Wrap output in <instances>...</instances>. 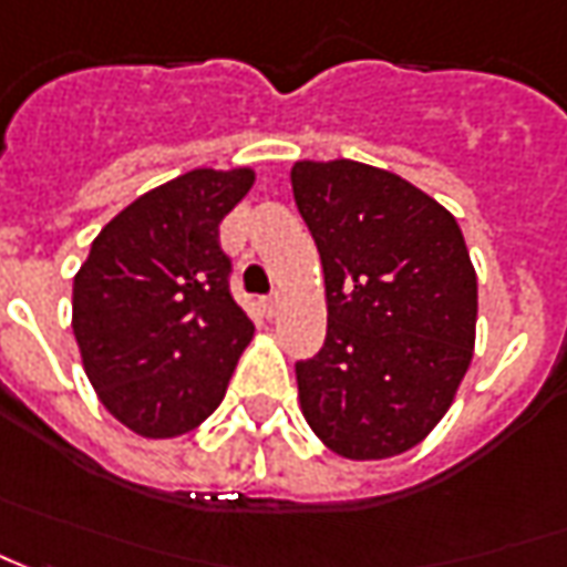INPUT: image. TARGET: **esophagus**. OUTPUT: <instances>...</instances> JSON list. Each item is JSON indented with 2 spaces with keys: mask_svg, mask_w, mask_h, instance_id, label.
<instances>
[{
  "mask_svg": "<svg viewBox=\"0 0 567 567\" xmlns=\"http://www.w3.org/2000/svg\"><path fill=\"white\" fill-rule=\"evenodd\" d=\"M261 309H265V315H268V318H275L277 315V309H280V296H268V299H261Z\"/></svg>",
  "mask_w": 567,
  "mask_h": 567,
  "instance_id": "34e87169",
  "label": "esophagus"
}]
</instances>
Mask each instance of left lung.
<instances>
[{
    "label": "left lung",
    "mask_w": 567,
    "mask_h": 567,
    "mask_svg": "<svg viewBox=\"0 0 567 567\" xmlns=\"http://www.w3.org/2000/svg\"><path fill=\"white\" fill-rule=\"evenodd\" d=\"M290 181L328 292L324 346L296 362L302 415L343 458L412 450L474 355L477 275L462 227L417 186L362 162H296Z\"/></svg>",
    "instance_id": "left-lung-1"
}]
</instances>
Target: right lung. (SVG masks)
<instances>
[{
  "mask_svg": "<svg viewBox=\"0 0 567 567\" xmlns=\"http://www.w3.org/2000/svg\"><path fill=\"white\" fill-rule=\"evenodd\" d=\"M252 184V168L186 171L117 212L80 265L83 371L133 434H189L221 405L256 328L230 296L218 224Z\"/></svg>",
  "mask_w": 567,
  "mask_h": 567,
  "instance_id": "add662e5",
  "label": "right lung"
}]
</instances>
